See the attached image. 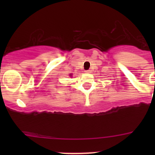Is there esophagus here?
<instances>
[{"mask_svg":"<svg viewBox=\"0 0 155 155\" xmlns=\"http://www.w3.org/2000/svg\"><path fill=\"white\" fill-rule=\"evenodd\" d=\"M85 73H90L91 72V70H85Z\"/></svg>","mask_w":155,"mask_h":155,"instance_id":"34e87169","label":"esophagus"}]
</instances>
